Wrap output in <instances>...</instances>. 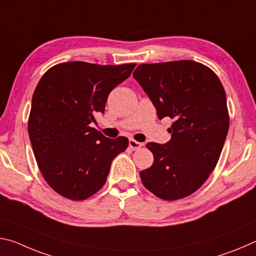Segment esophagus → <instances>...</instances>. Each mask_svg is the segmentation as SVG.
I'll return each mask as SVG.
<instances>
[{
  "mask_svg": "<svg viewBox=\"0 0 256 256\" xmlns=\"http://www.w3.org/2000/svg\"><path fill=\"white\" fill-rule=\"evenodd\" d=\"M128 146H130V148H131L132 150H138V149H140L144 144H142L141 142H138L136 140H130L128 141Z\"/></svg>",
  "mask_w": 256,
  "mask_h": 256,
  "instance_id": "esophagus-1",
  "label": "esophagus"
}]
</instances>
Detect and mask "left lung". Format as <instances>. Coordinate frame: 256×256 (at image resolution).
<instances>
[{
	"label": "left lung",
	"instance_id": "left-lung-1",
	"mask_svg": "<svg viewBox=\"0 0 256 256\" xmlns=\"http://www.w3.org/2000/svg\"><path fill=\"white\" fill-rule=\"evenodd\" d=\"M134 79L148 94L158 118L174 122L166 144L149 142L152 166L142 184L162 200H180L201 188L214 172L226 140L229 112L224 86L203 64L182 60L140 64Z\"/></svg>",
	"mask_w": 256,
	"mask_h": 256
}]
</instances>
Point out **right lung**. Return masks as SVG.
I'll return each mask as SVG.
<instances>
[{
  "label": "right lung",
  "mask_w": 256,
  "mask_h": 256,
  "mask_svg": "<svg viewBox=\"0 0 256 256\" xmlns=\"http://www.w3.org/2000/svg\"><path fill=\"white\" fill-rule=\"evenodd\" d=\"M136 63L100 66L76 60L45 72L34 89L28 132L46 183L68 200L82 201L106 183L110 164L128 138H108L90 126L116 86Z\"/></svg>",
  "instance_id": "1"
}]
</instances>
